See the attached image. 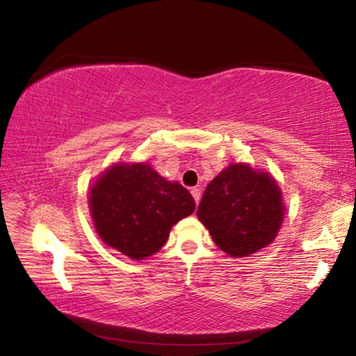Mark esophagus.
Listing matches in <instances>:
<instances>
[{
  "instance_id": "esophagus-1",
  "label": "esophagus",
  "mask_w": 356,
  "mask_h": 356,
  "mask_svg": "<svg viewBox=\"0 0 356 356\" xmlns=\"http://www.w3.org/2000/svg\"><path fill=\"white\" fill-rule=\"evenodd\" d=\"M191 195H193V197H195L196 204L200 202V200H201V190L200 188H191Z\"/></svg>"
}]
</instances>
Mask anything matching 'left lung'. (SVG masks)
Wrapping results in <instances>:
<instances>
[{
    "mask_svg": "<svg viewBox=\"0 0 356 356\" xmlns=\"http://www.w3.org/2000/svg\"><path fill=\"white\" fill-rule=\"evenodd\" d=\"M281 202L280 186L268 174L240 163L207 185L196 213L220 250L243 257L273 242L284 215Z\"/></svg>",
    "mask_w": 356,
    "mask_h": 356,
    "instance_id": "1",
    "label": "left lung"
}]
</instances>
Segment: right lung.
Returning <instances> with one entry per match:
<instances>
[{"instance_id":"obj_1","label":"right lung","mask_w":356,"mask_h":356,"mask_svg":"<svg viewBox=\"0 0 356 356\" xmlns=\"http://www.w3.org/2000/svg\"><path fill=\"white\" fill-rule=\"evenodd\" d=\"M91 213L100 238L135 261L166 243L171 227L195 212V200L147 163L116 165L91 188Z\"/></svg>"}]
</instances>
